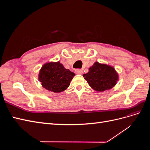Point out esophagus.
Returning <instances> with one entry per match:
<instances>
[{"label":"esophagus","instance_id":"esophagus-1","mask_svg":"<svg viewBox=\"0 0 150 150\" xmlns=\"http://www.w3.org/2000/svg\"><path fill=\"white\" fill-rule=\"evenodd\" d=\"M76 74H83V70L79 69H77L75 70Z\"/></svg>","mask_w":150,"mask_h":150}]
</instances>
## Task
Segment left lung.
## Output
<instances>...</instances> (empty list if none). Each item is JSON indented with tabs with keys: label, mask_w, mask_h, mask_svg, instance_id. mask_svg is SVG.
I'll return each instance as SVG.
<instances>
[{
	"label": "left lung",
	"mask_w": 150,
	"mask_h": 150,
	"mask_svg": "<svg viewBox=\"0 0 150 150\" xmlns=\"http://www.w3.org/2000/svg\"><path fill=\"white\" fill-rule=\"evenodd\" d=\"M83 77L89 85L96 91L103 92L112 88L116 84L119 76L115 68L105 64L95 62Z\"/></svg>",
	"instance_id": "8db88e82"
}]
</instances>
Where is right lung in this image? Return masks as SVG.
Wrapping results in <instances>:
<instances>
[{
    "label": "right lung",
    "mask_w": 150,
    "mask_h": 150,
    "mask_svg": "<svg viewBox=\"0 0 150 150\" xmlns=\"http://www.w3.org/2000/svg\"><path fill=\"white\" fill-rule=\"evenodd\" d=\"M74 76V72L66 69L59 61L50 62L42 66L38 79L45 89L60 93L69 87Z\"/></svg>",
    "instance_id": "add662e5"
}]
</instances>
